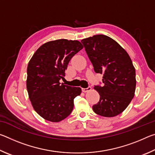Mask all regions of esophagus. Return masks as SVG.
I'll use <instances>...</instances> for the list:
<instances>
[{"label":"esophagus","mask_w":155,"mask_h":155,"mask_svg":"<svg viewBox=\"0 0 155 155\" xmlns=\"http://www.w3.org/2000/svg\"><path fill=\"white\" fill-rule=\"evenodd\" d=\"M91 90V87L90 86H89V87H87V88H82V91H83V92H87V91H90Z\"/></svg>","instance_id":"1"}]
</instances>
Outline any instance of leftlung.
<instances>
[{"instance_id": "obj_1", "label": "left lung", "mask_w": 155, "mask_h": 155, "mask_svg": "<svg viewBox=\"0 0 155 155\" xmlns=\"http://www.w3.org/2000/svg\"><path fill=\"white\" fill-rule=\"evenodd\" d=\"M96 73L103 74V85H95L100 100L94 111L114 117L127 108L134 96L135 70L129 55L109 37L96 35L81 40Z\"/></svg>"}]
</instances>
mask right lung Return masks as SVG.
Returning <instances> with one entry per match:
<instances>
[{"label":"right lung","mask_w":155,"mask_h":155,"mask_svg":"<svg viewBox=\"0 0 155 155\" xmlns=\"http://www.w3.org/2000/svg\"><path fill=\"white\" fill-rule=\"evenodd\" d=\"M83 48L80 41L61 39L37 50L27 67V88L33 109L46 120L57 122L72 111L80 87L61 84L72 57Z\"/></svg>","instance_id":"right-lung-1"}]
</instances>
